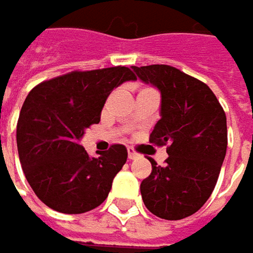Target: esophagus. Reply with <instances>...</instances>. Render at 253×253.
<instances>
[{"instance_id":"34e87169","label":"esophagus","mask_w":253,"mask_h":253,"mask_svg":"<svg viewBox=\"0 0 253 253\" xmlns=\"http://www.w3.org/2000/svg\"><path fill=\"white\" fill-rule=\"evenodd\" d=\"M127 154H128V160H135V158H138V157H140V155L135 153L131 147H128V148H127Z\"/></svg>"}]
</instances>
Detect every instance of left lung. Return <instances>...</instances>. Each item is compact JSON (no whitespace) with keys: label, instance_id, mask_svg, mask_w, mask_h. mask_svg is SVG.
<instances>
[{"label":"left lung","instance_id":"8db88e82","mask_svg":"<svg viewBox=\"0 0 253 253\" xmlns=\"http://www.w3.org/2000/svg\"><path fill=\"white\" fill-rule=\"evenodd\" d=\"M137 77L161 92V119L150 143L167 145L165 165L141 182L145 207L160 218L182 220L213 193L227 153V118L205 83L165 64L135 67Z\"/></svg>","mask_w":253,"mask_h":253}]
</instances>
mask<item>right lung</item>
Returning a JSON list of instances; mask_svg holds the SVG:
<instances>
[{
    "mask_svg": "<svg viewBox=\"0 0 253 253\" xmlns=\"http://www.w3.org/2000/svg\"><path fill=\"white\" fill-rule=\"evenodd\" d=\"M135 75L127 67L71 71L36 85L23 102L16 144L29 185L50 209L86 213L105 202L127 161L122 144L100 157L81 145L85 130L99 123L109 93Z\"/></svg>",
    "mask_w": 253,
    "mask_h": 253,
    "instance_id": "add662e5",
    "label": "right lung"
}]
</instances>
